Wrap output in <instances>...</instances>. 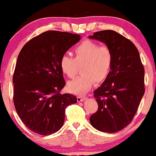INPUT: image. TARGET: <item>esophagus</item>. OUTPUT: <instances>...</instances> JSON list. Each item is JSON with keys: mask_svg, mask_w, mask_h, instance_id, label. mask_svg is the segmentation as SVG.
<instances>
[{"mask_svg": "<svg viewBox=\"0 0 156 156\" xmlns=\"http://www.w3.org/2000/svg\"><path fill=\"white\" fill-rule=\"evenodd\" d=\"M86 98H86L85 96H78V98H77V101H78V102H81V101H83Z\"/></svg>", "mask_w": 156, "mask_h": 156, "instance_id": "1", "label": "esophagus"}]
</instances>
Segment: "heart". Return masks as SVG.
Masks as SVG:
<instances>
[{
    "mask_svg": "<svg viewBox=\"0 0 156 156\" xmlns=\"http://www.w3.org/2000/svg\"><path fill=\"white\" fill-rule=\"evenodd\" d=\"M74 58L67 54L61 57V70L68 78H73L80 67L81 75L67 84L68 90L82 94L92 87L94 81L101 83L108 78L113 66L114 55L107 45L86 40L74 49Z\"/></svg>",
    "mask_w": 156,
    "mask_h": 156,
    "instance_id": "heart-1",
    "label": "heart"
}]
</instances>
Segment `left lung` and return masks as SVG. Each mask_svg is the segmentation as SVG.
I'll use <instances>...</instances> for the list:
<instances>
[{
    "label": "left lung",
    "mask_w": 156,
    "mask_h": 156,
    "mask_svg": "<svg viewBox=\"0 0 156 156\" xmlns=\"http://www.w3.org/2000/svg\"><path fill=\"white\" fill-rule=\"evenodd\" d=\"M89 38L104 42L114 55L112 71L94 92L98 109L91 125L100 131L116 133L133 120L144 94V69L131 41L112 30L94 33Z\"/></svg>",
    "instance_id": "1"
}]
</instances>
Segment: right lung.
I'll return each instance as SVG.
<instances>
[{
    "instance_id": "add662e5",
    "label": "right lung",
    "mask_w": 156,
    "mask_h": 156,
    "mask_svg": "<svg viewBox=\"0 0 156 156\" xmlns=\"http://www.w3.org/2000/svg\"><path fill=\"white\" fill-rule=\"evenodd\" d=\"M80 35L48 31L32 38L20 52L13 75V101L19 117L31 131L48 136L64 124L65 109L76 97L61 94L65 86L59 61Z\"/></svg>"
}]
</instances>
